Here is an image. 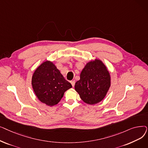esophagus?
Instances as JSON below:
<instances>
[{
	"instance_id": "34e87169",
	"label": "esophagus",
	"mask_w": 148,
	"mask_h": 148,
	"mask_svg": "<svg viewBox=\"0 0 148 148\" xmlns=\"http://www.w3.org/2000/svg\"><path fill=\"white\" fill-rule=\"evenodd\" d=\"M75 83V80H72V81H71V84H72V86H74Z\"/></svg>"
}]
</instances>
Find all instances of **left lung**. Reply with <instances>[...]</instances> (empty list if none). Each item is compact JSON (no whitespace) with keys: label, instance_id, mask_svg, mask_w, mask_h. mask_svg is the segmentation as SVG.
Instances as JSON below:
<instances>
[{"label":"left lung","instance_id":"1","mask_svg":"<svg viewBox=\"0 0 148 148\" xmlns=\"http://www.w3.org/2000/svg\"><path fill=\"white\" fill-rule=\"evenodd\" d=\"M74 87L85 103L97 104L105 98L110 87V73L101 60L90 61L83 69L80 79Z\"/></svg>","mask_w":148,"mask_h":148}]
</instances>
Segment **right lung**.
<instances>
[{"label": "right lung", "mask_w": 148, "mask_h": 148, "mask_svg": "<svg viewBox=\"0 0 148 148\" xmlns=\"http://www.w3.org/2000/svg\"><path fill=\"white\" fill-rule=\"evenodd\" d=\"M32 85L38 99L49 106L57 104L65 91L72 88L52 62L47 60L39 66L32 78Z\"/></svg>", "instance_id": "add662e5"}]
</instances>
